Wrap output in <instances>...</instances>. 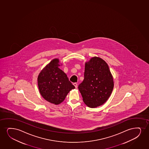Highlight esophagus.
<instances>
[{"label":"esophagus","mask_w":149,"mask_h":149,"mask_svg":"<svg viewBox=\"0 0 149 149\" xmlns=\"http://www.w3.org/2000/svg\"><path fill=\"white\" fill-rule=\"evenodd\" d=\"M73 85H74V87H75V88H76V89H77V83H74V84H73Z\"/></svg>","instance_id":"34e87169"}]
</instances>
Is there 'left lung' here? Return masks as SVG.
I'll list each match as a JSON object with an SVG mask.
<instances>
[{
  "label": "left lung",
  "instance_id": "8db88e82",
  "mask_svg": "<svg viewBox=\"0 0 149 149\" xmlns=\"http://www.w3.org/2000/svg\"><path fill=\"white\" fill-rule=\"evenodd\" d=\"M114 81L107 63L99 57H93L85 63L84 79L79 90L86 105L96 108L109 98Z\"/></svg>",
  "mask_w": 149,
  "mask_h": 149
}]
</instances>
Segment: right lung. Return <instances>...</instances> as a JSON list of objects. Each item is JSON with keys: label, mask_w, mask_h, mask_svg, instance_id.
<instances>
[{"label": "right lung", "mask_w": 149, "mask_h": 149, "mask_svg": "<svg viewBox=\"0 0 149 149\" xmlns=\"http://www.w3.org/2000/svg\"><path fill=\"white\" fill-rule=\"evenodd\" d=\"M58 58L53 59L40 72L38 77L40 93L48 102L58 105L70 91L75 88L66 74L60 70Z\"/></svg>", "instance_id": "right-lung-1"}]
</instances>
